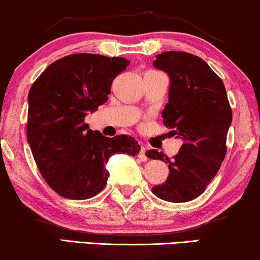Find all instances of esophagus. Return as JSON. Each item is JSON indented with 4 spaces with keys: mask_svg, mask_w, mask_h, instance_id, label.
<instances>
[{
    "mask_svg": "<svg viewBox=\"0 0 260 260\" xmlns=\"http://www.w3.org/2000/svg\"><path fill=\"white\" fill-rule=\"evenodd\" d=\"M146 151H147V148L143 147V146H141V151H140V155H139V157H140V159L143 160V161H146V160L148 159L147 155H146Z\"/></svg>",
    "mask_w": 260,
    "mask_h": 260,
    "instance_id": "1",
    "label": "esophagus"
}]
</instances>
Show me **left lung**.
<instances>
[{"label": "left lung", "mask_w": 260, "mask_h": 260, "mask_svg": "<svg viewBox=\"0 0 260 260\" xmlns=\"http://www.w3.org/2000/svg\"><path fill=\"white\" fill-rule=\"evenodd\" d=\"M155 57L153 66L170 78L163 123L184 143L172 159L155 149L146 152L169 168L168 179L152 192L168 202H188L206 191L224 160L233 111L221 79L202 58L176 51Z\"/></svg>", "instance_id": "1"}]
</instances>
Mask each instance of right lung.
<instances>
[{"label":"right lung","instance_id":"1","mask_svg":"<svg viewBox=\"0 0 260 260\" xmlns=\"http://www.w3.org/2000/svg\"><path fill=\"white\" fill-rule=\"evenodd\" d=\"M129 64L123 57L69 54L50 64L30 88L27 142L42 178L59 196H96L107 184L106 164L113 154H139L134 137L109 139L85 123L87 112L107 102L113 80Z\"/></svg>","mask_w":260,"mask_h":260}]
</instances>
